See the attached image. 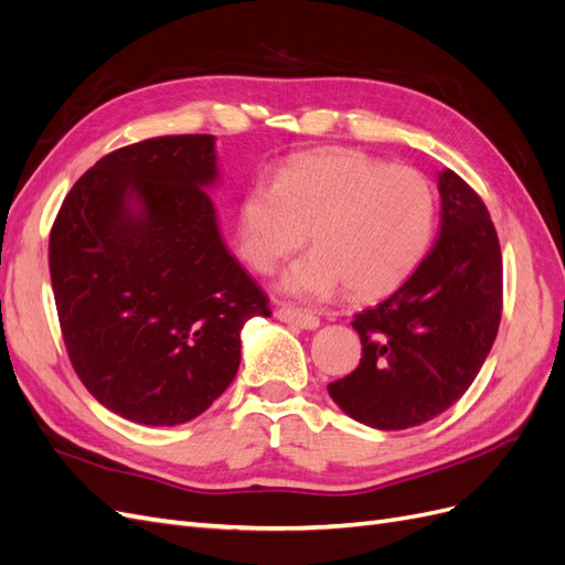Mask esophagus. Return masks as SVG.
I'll return each instance as SVG.
<instances>
[{"label": "esophagus", "mask_w": 565, "mask_h": 565, "mask_svg": "<svg viewBox=\"0 0 565 565\" xmlns=\"http://www.w3.org/2000/svg\"><path fill=\"white\" fill-rule=\"evenodd\" d=\"M276 318L282 322H289V324H297V328H301V330H316L320 324L318 316H313L309 311H301V309H292V306H280V309H276Z\"/></svg>", "instance_id": "obj_1"}]
</instances>
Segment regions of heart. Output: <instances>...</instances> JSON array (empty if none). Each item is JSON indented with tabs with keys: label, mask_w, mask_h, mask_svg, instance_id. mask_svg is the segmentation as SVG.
Masks as SVG:
<instances>
[{
	"label": "heart",
	"mask_w": 565,
	"mask_h": 565,
	"mask_svg": "<svg viewBox=\"0 0 565 565\" xmlns=\"http://www.w3.org/2000/svg\"><path fill=\"white\" fill-rule=\"evenodd\" d=\"M436 195L422 172L358 150L311 152L289 162L276 183L259 181L237 212L241 252L273 273L309 237L280 289L297 299H330L347 285L355 299L398 287L429 249Z\"/></svg>",
	"instance_id": "1"
}]
</instances>
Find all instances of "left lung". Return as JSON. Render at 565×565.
<instances>
[{
    "label": "left lung",
    "instance_id": "left-lung-1",
    "mask_svg": "<svg viewBox=\"0 0 565 565\" xmlns=\"http://www.w3.org/2000/svg\"><path fill=\"white\" fill-rule=\"evenodd\" d=\"M438 241L396 292L351 322L363 358L328 384L372 429L398 431L446 413L476 380L502 318V252L483 200L452 169L438 174Z\"/></svg>",
    "mask_w": 565,
    "mask_h": 565
}]
</instances>
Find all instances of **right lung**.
Returning a JSON list of instances; mask_svg holds the SVG:
<instances>
[{
  "label": "right lung",
  "mask_w": 565,
  "mask_h": 565,
  "mask_svg": "<svg viewBox=\"0 0 565 565\" xmlns=\"http://www.w3.org/2000/svg\"><path fill=\"white\" fill-rule=\"evenodd\" d=\"M214 136H158L100 158L65 195L49 273L67 355L110 413L146 426L202 415L235 380L268 299L228 252L204 188Z\"/></svg>",
  "instance_id": "add662e5"
}]
</instances>
